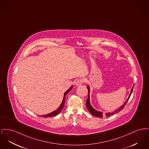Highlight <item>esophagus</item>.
<instances>
[{
    "label": "esophagus",
    "mask_w": 149,
    "mask_h": 149,
    "mask_svg": "<svg viewBox=\"0 0 149 149\" xmlns=\"http://www.w3.org/2000/svg\"><path fill=\"white\" fill-rule=\"evenodd\" d=\"M83 82V80L82 79H79V80H78L75 83V84L76 86H80V85L82 84Z\"/></svg>",
    "instance_id": "esophagus-1"
}]
</instances>
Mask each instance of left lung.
I'll use <instances>...</instances> for the list:
<instances>
[{"mask_svg":"<svg viewBox=\"0 0 149 149\" xmlns=\"http://www.w3.org/2000/svg\"><path fill=\"white\" fill-rule=\"evenodd\" d=\"M133 87H134V85L133 86V87L132 88L131 90V93L129 95V96L128 97V98L127 99V100L125 101V102L124 103V104H123L118 109L115 110L113 112H109V113H106L105 114V115L106 116H110V115H114V114H116L118 112H119L120 111H121L123 109V107H124V106L125 105V104H127V102H128V100L130 99V97L131 95L132 92L133 91ZM87 88L88 89V97L87 100L86 101V105H87V109L89 110V111L92 114V115L95 116H96V117H99V118H102L103 117V115L104 114L101 112V111H98L96 109H95L91 104L90 103V95H89V93H90V87L88 85L87 86Z\"/></svg>","mask_w":149,"mask_h":149,"instance_id":"1","label":"left lung"}]
</instances>
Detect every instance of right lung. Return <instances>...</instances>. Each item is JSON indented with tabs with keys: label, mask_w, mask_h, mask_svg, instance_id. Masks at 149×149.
<instances>
[{
	"label": "right lung",
	"mask_w": 149,
	"mask_h": 149,
	"mask_svg": "<svg viewBox=\"0 0 149 149\" xmlns=\"http://www.w3.org/2000/svg\"><path fill=\"white\" fill-rule=\"evenodd\" d=\"M73 87V86H72L68 90L66 91L65 93H64V95H63V100L62 101L61 104V105H60V106L54 111H52V113H49V114H46V115H40V116L42 117H44V118H48V117H52V116H56L57 115L59 114L62 109L63 108L64 106H65V97L67 95V94L69 92V91H71L72 89V88Z\"/></svg>",
	"instance_id": "add662e5"
}]
</instances>
